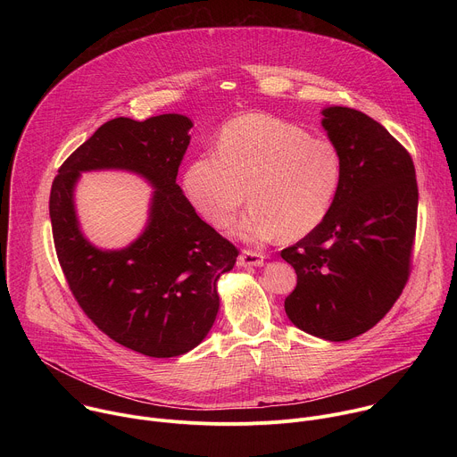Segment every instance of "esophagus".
Instances as JSON below:
<instances>
[{
	"label": "esophagus",
	"instance_id": "obj_1",
	"mask_svg": "<svg viewBox=\"0 0 457 457\" xmlns=\"http://www.w3.org/2000/svg\"><path fill=\"white\" fill-rule=\"evenodd\" d=\"M262 264H264V254L262 253L244 249L238 256V266H242V268H256V266H262Z\"/></svg>",
	"mask_w": 457,
	"mask_h": 457
}]
</instances>
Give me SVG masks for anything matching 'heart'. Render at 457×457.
Listing matches in <instances>:
<instances>
[{"mask_svg": "<svg viewBox=\"0 0 457 457\" xmlns=\"http://www.w3.org/2000/svg\"><path fill=\"white\" fill-rule=\"evenodd\" d=\"M217 150L184 173L187 199L212 226L231 224L245 189L251 206L235 228L244 240H298L328 217L342 179L331 141L270 113H244L222 128Z\"/></svg>", "mask_w": 457, "mask_h": 457, "instance_id": "heart-1", "label": "heart"}]
</instances>
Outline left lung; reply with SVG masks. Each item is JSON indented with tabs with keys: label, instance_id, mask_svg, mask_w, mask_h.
<instances>
[{
	"label": "left lung",
	"instance_id": "left-lung-1",
	"mask_svg": "<svg viewBox=\"0 0 457 457\" xmlns=\"http://www.w3.org/2000/svg\"><path fill=\"white\" fill-rule=\"evenodd\" d=\"M321 115L342 179L325 220L280 253L298 277L284 307L298 329L347 342L374 328L409 280L418 182L409 152L372 117L347 106Z\"/></svg>",
	"mask_w": 457,
	"mask_h": 457
}]
</instances>
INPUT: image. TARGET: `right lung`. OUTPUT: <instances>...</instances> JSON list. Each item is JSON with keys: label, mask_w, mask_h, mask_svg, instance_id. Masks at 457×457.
Returning <instances> with one entry per match:
<instances>
[{"label": "right lung", "mask_w": 457, "mask_h": 457, "mask_svg": "<svg viewBox=\"0 0 457 457\" xmlns=\"http://www.w3.org/2000/svg\"><path fill=\"white\" fill-rule=\"evenodd\" d=\"M191 126L180 113L112 119L61 164L50 189L55 253L78 303L113 342L152 358L180 356L206 338L220 303L217 280L238 256L177 184ZM94 169L132 170L156 189L149 224L128 248L99 250L80 233L73 187Z\"/></svg>", "instance_id": "obj_1"}]
</instances>
